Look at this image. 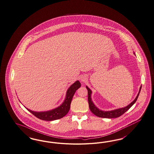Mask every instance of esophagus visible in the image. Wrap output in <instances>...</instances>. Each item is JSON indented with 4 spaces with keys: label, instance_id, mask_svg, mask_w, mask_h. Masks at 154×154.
Here are the masks:
<instances>
[{
    "label": "esophagus",
    "instance_id": "34e87169",
    "mask_svg": "<svg viewBox=\"0 0 154 154\" xmlns=\"http://www.w3.org/2000/svg\"><path fill=\"white\" fill-rule=\"evenodd\" d=\"M82 80H83V79H82Z\"/></svg>",
    "mask_w": 154,
    "mask_h": 154
}]
</instances>
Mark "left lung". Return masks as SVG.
Here are the masks:
<instances>
[{"instance_id": "8db88e82", "label": "left lung", "mask_w": 154, "mask_h": 154, "mask_svg": "<svg viewBox=\"0 0 154 154\" xmlns=\"http://www.w3.org/2000/svg\"><path fill=\"white\" fill-rule=\"evenodd\" d=\"M141 88V86L140 87L139 93L137 95L136 98L127 106L122 107V108H119V109H114V110H110V111H103L102 110L99 109L98 107H97V106L94 105V103L93 102L92 100H91L92 91L88 87L86 86V88H87V91H88V105H89V108H90L91 112L94 114V115H95L97 117H101V118H107V119L117 118L121 116H122L125 112H126L132 106V105L136 102V101L137 100V98H138L139 94H140Z\"/></svg>"}]
</instances>
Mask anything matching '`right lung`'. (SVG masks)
<instances>
[{"mask_svg": "<svg viewBox=\"0 0 154 154\" xmlns=\"http://www.w3.org/2000/svg\"><path fill=\"white\" fill-rule=\"evenodd\" d=\"M81 86L79 80H76L70 87L68 88L66 92L65 100L61 105L52 110L45 112H35L26 108L34 116L38 119L45 121H54L58 120L64 117L69 112L71 100L76 91Z\"/></svg>", "mask_w": 154, "mask_h": 154, "instance_id": "add662e5", "label": "right lung"}]
</instances>
